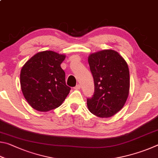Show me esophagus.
Segmentation results:
<instances>
[{
    "instance_id": "34e87169",
    "label": "esophagus",
    "mask_w": 158,
    "mask_h": 158,
    "mask_svg": "<svg viewBox=\"0 0 158 158\" xmlns=\"http://www.w3.org/2000/svg\"><path fill=\"white\" fill-rule=\"evenodd\" d=\"M74 89H75V90H79L80 89H81V85H80L79 84H77V85H76V86L74 88Z\"/></svg>"
}]
</instances>
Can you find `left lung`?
I'll return each instance as SVG.
<instances>
[{"mask_svg":"<svg viewBox=\"0 0 158 158\" xmlns=\"http://www.w3.org/2000/svg\"><path fill=\"white\" fill-rule=\"evenodd\" d=\"M95 92L87 99V106L100 118L111 117L123 107L130 92L127 63L116 51L105 49L90 53L88 58Z\"/></svg>","mask_w":158,"mask_h":158,"instance_id":"8db88e82","label":"left lung"}]
</instances>
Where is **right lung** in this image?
I'll list each match as a JSON object with an SVG mask.
<instances>
[{
	"instance_id": "1",
	"label": "right lung",
	"mask_w": 158,
	"mask_h": 158,
	"mask_svg": "<svg viewBox=\"0 0 158 158\" xmlns=\"http://www.w3.org/2000/svg\"><path fill=\"white\" fill-rule=\"evenodd\" d=\"M65 54L53 51L37 53L21 69V91L32 108L46 112L60 106L69 94L60 64Z\"/></svg>"
}]
</instances>
